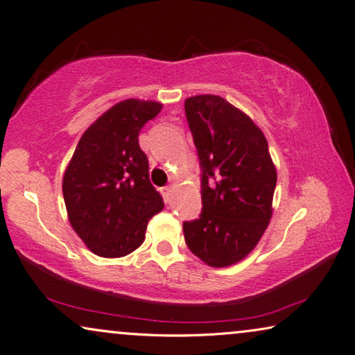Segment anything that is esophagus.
I'll return each mask as SVG.
<instances>
[{
    "mask_svg": "<svg viewBox=\"0 0 355 355\" xmlns=\"http://www.w3.org/2000/svg\"><path fill=\"white\" fill-rule=\"evenodd\" d=\"M162 193H163V198H164L166 203H169L171 198H172V187H171V186H166V187H163V189H162Z\"/></svg>",
    "mask_w": 355,
    "mask_h": 355,
    "instance_id": "obj_1",
    "label": "esophagus"
}]
</instances>
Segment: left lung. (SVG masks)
Here are the masks:
<instances>
[{"mask_svg":"<svg viewBox=\"0 0 355 355\" xmlns=\"http://www.w3.org/2000/svg\"><path fill=\"white\" fill-rule=\"evenodd\" d=\"M184 112L201 168L200 218L184 221L187 248L207 266L252 252L272 217L277 171L261 129L218 95H196Z\"/></svg>","mask_w":355,"mask_h":355,"instance_id":"1","label":"left lung"}]
</instances>
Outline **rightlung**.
<instances>
[{"label":"right lung","mask_w":355,"mask_h":355,"mask_svg":"<svg viewBox=\"0 0 355 355\" xmlns=\"http://www.w3.org/2000/svg\"><path fill=\"white\" fill-rule=\"evenodd\" d=\"M163 104L116 103L80 138L62 177L69 223L95 255L118 259L141 246L148 221L164 207L149 182L138 134Z\"/></svg>","instance_id":"right-lung-1"}]
</instances>
